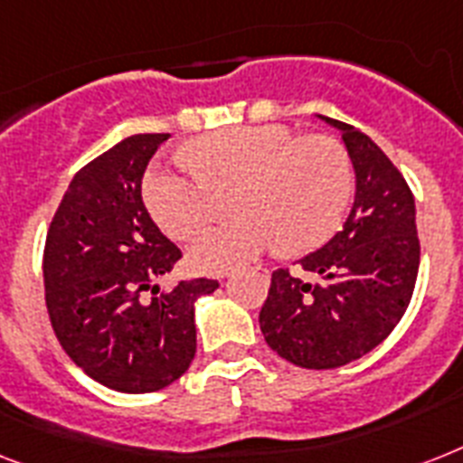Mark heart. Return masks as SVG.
I'll use <instances>...</instances> for the list:
<instances>
[{
	"mask_svg": "<svg viewBox=\"0 0 463 463\" xmlns=\"http://www.w3.org/2000/svg\"><path fill=\"white\" fill-rule=\"evenodd\" d=\"M232 187L242 219L199 232L187 250L204 273L240 269L276 244L297 254L326 242L347 212L354 173L333 137L242 126L204 135L185 159L146 173L142 197L161 231L185 240L213 219L216 193Z\"/></svg>",
	"mask_w": 463,
	"mask_h": 463,
	"instance_id": "1",
	"label": "heart"
}]
</instances>
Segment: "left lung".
Here are the masks:
<instances>
[{
    "label": "left lung",
    "instance_id": "8db88e82",
    "mask_svg": "<svg viewBox=\"0 0 463 463\" xmlns=\"http://www.w3.org/2000/svg\"><path fill=\"white\" fill-rule=\"evenodd\" d=\"M342 133L356 173V197L345 228L299 259L309 278L278 269L259 326L269 347L295 366L337 368L378 347L404 317L420 244L414 194L368 135L323 116Z\"/></svg>",
    "mask_w": 463,
    "mask_h": 463
}]
</instances>
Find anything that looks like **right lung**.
<instances>
[{
  "label": "right lung",
  "instance_id": "add662e5",
  "mask_svg": "<svg viewBox=\"0 0 463 463\" xmlns=\"http://www.w3.org/2000/svg\"><path fill=\"white\" fill-rule=\"evenodd\" d=\"M166 133L133 135L71 180L44 242V302L63 352L92 381L128 394L156 392L197 352L194 302L219 280H180L159 292L183 251L142 204V175ZM153 297L146 298V292Z\"/></svg>",
  "mask_w": 463,
  "mask_h": 463
}]
</instances>
